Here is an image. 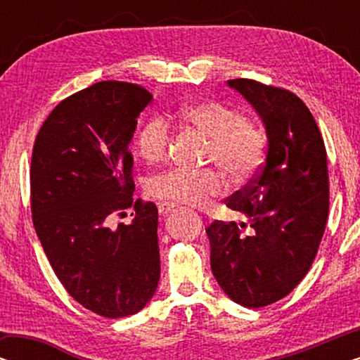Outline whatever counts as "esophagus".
Segmentation results:
<instances>
[{
    "instance_id": "34e87169",
    "label": "esophagus",
    "mask_w": 360,
    "mask_h": 360,
    "mask_svg": "<svg viewBox=\"0 0 360 360\" xmlns=\"http://www.w3.org/2000/svg\"><path fill=\"white\" fill-rule=\"evenodd\" d=\"M174 208H175L174 203H167V201H164V203H159V213L160 214H169Z\"/></svg>"
}]
</instances>
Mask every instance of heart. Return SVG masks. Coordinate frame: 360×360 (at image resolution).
<instances>
[{
	"label": "heart",
	"mask_w": 360,
	"mask_h": 360,
	"mask_svg": "<svg viewBox=\"0 0 360 360\" xmlns=\"http://www.w3.org/2000/svg\"><path fill=\"white\" fill-rule=\"evenodd\" d=\"M180 126L208 141L206 160L214 162L234 184H245L257 174L267 154L264 129L245 120L233 106L219 101H196L176 115ZM172 131L164 117H150L137 132L136 146L147 164L167 157ZM226 184L216 172L167 170L147 181V191L157 200L186 206H205L224 193Z\"/></svg>",
	"instance_id": "1"
}]
</instances>
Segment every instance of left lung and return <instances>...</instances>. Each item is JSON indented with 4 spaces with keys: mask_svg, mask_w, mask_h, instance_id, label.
<instances>
[{
    "mask_svg": "<svg viewBox=\"0 0 360 360\" xmlns=\"http://www.w3.org/2000/svg\"><path fill=\"white\" fill-rule=\"evenodd\" d=\"M228 85L257 111L269 146L259 174L226 200L245 221L206 228L211 270L233 302L262 308L287 297L316 257L329 211L326 147L295 93L249 78Z\"/></svg>",
    "mask_w": 360,
    "mask_h": 360,
    "instance_id": "1",
    "label": "left lung"
}]
</instances>
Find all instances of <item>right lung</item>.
<instances>
[{
  "instance_id": "1",
  "label": "right lung",
  "mask_w": 360,
  "mask_h": 360,
  "mask_svg": "<svg viewBox=\"0 0 360 360\" xmlns=\"http://www.w3.org/2000/svg\"><path fill=\"white\" fill-rule=\"evenodd\" d=\"M152 95L98 82L53 108L31 160L32 223L53 272L73 300L105 318L141 311L160 278L159 211L132 200L129 142ZM135 208L131 225L112 215Z\"/></svg>"
}]
</instances>
